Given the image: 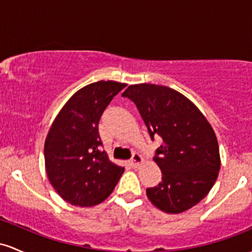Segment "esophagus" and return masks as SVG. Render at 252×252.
<instances>
[{"instance_id": "34e87169", "label": "esophagus", "mask_w": 252, "mask_h": 252, "mask_svg": "<svg viewBox=\"0 0 252 252\" xmlns=\"http://www.w3.org/2000/svg\"><path fill=\"white\" fill-rule=\"evenodd\" d=\"M131 163L134 168H138V166H140L141 164L144 163V158L141 157L139 154H137V152H135V154H133V156H132Z\"/></svg>"}]
</instances>
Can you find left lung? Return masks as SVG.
I'll return each instance as SVG.
<instances>
[{"label":"left lung","mask_w":252,"mask_h":252,"mask_svg":"<svg viewBox=\"0 0 252 252\" xmlns=\"http://www.w3.org/2000/svg\"><path fill=\"white\" fill-rule=\"evenodd\" d=\"M123 96L135 103L150 137L162 138L154 158L162 181L146 189L149 200L169 214L190 210L210 193L220 170L213 127L189 98L169 87L132 84Z\"/></svg>","instance_id":"1"}]
</instances>
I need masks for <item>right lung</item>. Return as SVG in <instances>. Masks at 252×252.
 Listing matches in <instances>:
<instances>
[{
	"label": "right lung",
	"mask_w": 252,
	"mask_h": 252,
	"mask_svg": "<svg viewBox=\"0 0 252 252\" xmlns=\"http://www.w3.org/2000/svg\"><path fill=\"white\" fill-rule=\"evenodd\" d=\"M125 83L98 81L73 94L53 120L44 146L45 169L55 190L80 207L98 205L114 190L124 166L109 160L98 134L104 109Z\"/></svg>",
	"instance_id": "add662e5"
}]
</instances>
